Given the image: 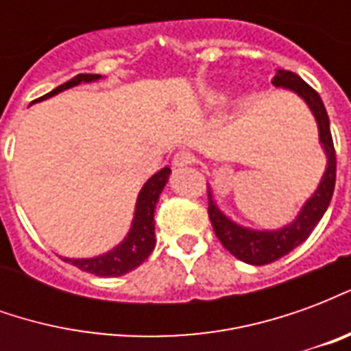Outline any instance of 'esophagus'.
Masks as SVG:
<instances>
[{
    "mask_svg": "<svg viewBox=\"0 0 351 351\" xmlns=\"http://www.w3.org/2000/svg\"><path fill=\"white\" fill-rule=\"evenodd\" d=\"M195 161V156L188 150H180V152L175 154V158H173V165L175 167H186V165H191Z\"/></svg>",
    "mask_w": 351,
    "mask_h": 351,
    "instance_id": "1",
    "label": "esophagus"
}]
</instances>
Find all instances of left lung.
I'll return each instance as SVG.
<instances>
[{"mask_svg": "<svg viewBox=\"0 0 351 351\" xmlns=\"http://www.w3.org/2000/svg\"><path fill=\"white\" fill-rule=\"evenodd\" d=\"M272 84L289 88L306 101L312 114L316 116L319 143L324 145L325 156H327V169H325V175L317 186L316 193L306 201V205L302 206L297 220L291 226L278 229V231H252V229L237 226L235 221L226 218L220 213V208L214 205L213 193L208 188V218L213 223L214 233L229 254H233L237 259L250 265L272 263L304 243L317 226V221L324 218L325 210L331 203L335 180H337V154H335V145H332L329 116H327L319 93L312 86H308L299 75L284 71V69L276 73Z\"/></svg>", "mask_w": 351, "mask_h": 351, "instance_id": "8db88e82", "label": "left lung"}]
</instances>
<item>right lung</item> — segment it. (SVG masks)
Listing matches in <instances>:
<instances>
[{"instance_id": "1", "label": "right lung", "mask_w": 351, "mask_h": 351, "mask_svg": "<svg viewBox=\"0 0 351 351\" xmlns=\"http://www.w3.org/2000/svg\"><path fill=\"white\" fill-rule=\"evenodd\" d=\"M101 75H77L75 79L69 82H65L62 86H58L56 90L49 92L41 99H47L50 95H56V93L64 92L67 88L77 86L80 82H92L97 80ZM169 173L171 169L163 167L160 173L148 180L143 186V190L138 193L137 199V208H135V218L131 223V229L128 237L123 239L122 244H118L114 250L103 254L99 258H90V259H67L64 261L67 263L79 267L80 271L90 272L95 276H122L125 272L137 269L138 265L143 263L150 254H152L154 246H156V237H154V208L156 203L160 199L161 190L165 188L167 184Z\"/></svg>"}]
</instances>
